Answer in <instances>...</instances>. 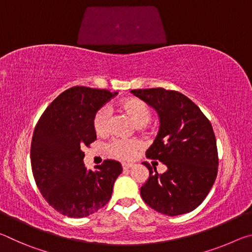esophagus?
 Returning a JSON list of instances; mask_svg holds the SVG:
<instances>
[{
    "mask_svg": "<svg viewBox=\"0 0 252 252\" xmlns=\"http://www.w3.org/2000/svg\"><path fill=\"white\" fill-rule=\"evenodd\" d=\"M133 165H134L133 163H122V168L123 170H126V169H131Z\"/></svg>",
    "mask_w": 252,
    "mask_h": 252,
    "instance_id": "esophagus-1",
    "label": "esophagus"
}]
</instances>
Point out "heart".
I'll list each match as a JSON object with an SVG mask.
<instances>
[{
  "instance_id": "1",
  "label": "heart",
  "mask_w": 252,
  "mask_h": 252,
  "mask_svg": "<svg viewBox=\"0 0 252 252\" xmlns=\"http://www.w3.org/2000/svg\"><path fill=\"white\" fill-rule=\"evenodd\" d=\"M119 110L126 114L136 126H142L151 120L152 111L146 102L136 99V97H127L123 99L118 104ZM92 126L95 133L100 136L106 135L110 131V112L105 106L97 109L92 119ZM141 148V142L139 140H113L109 143L108 152L111 157L119 160H131L135 156L136 151Z\"/></svg>"
}]
</instances>
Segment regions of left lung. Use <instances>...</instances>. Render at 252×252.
Returning <instances> with one entry per match:
<instances>
[{"mask_svg":"<svg viewBox=\"0 0 252 252\" xmlns=\"http://www.w3.org/2000/svg\"><path fill=\"white\" fill-rule=\"evenodd\" d=\"M155 108L160 130L146 156L168 167L164 173L143 162L149 178L141 187L143 201L165 216L193 211L211 190L218 173L216 135L208 118L182 93L163 88L132 90Z\"/></svg>","mask_w":252,"mask_h":252,"instance_id":"obj_1","label":"left lung"}]
</instances>
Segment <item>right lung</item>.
I'll return each instance as SVG.
<instances>
[{"label": "right lung", "instance_id": "obj_1", "mask_svg": "<svg viewBox=\"0 0 252 252\" xmlns=\"http://www.w3.org/2000/svg\"><path fill=\"white\" fill-rule=\"evenodd\" d=\"M118 94L73 87L62 92L42 114L33 132L31 167L40 192L51 207L70 218H84L109 202L122 172L120 162L104 160L95 170L83 164L85 147L96 140L95 111Z\"/></svg>", "mask_w": 252, "mask_h": 252}]
</instances>
